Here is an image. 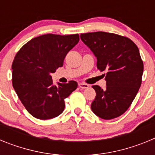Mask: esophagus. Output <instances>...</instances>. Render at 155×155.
I'll use <instances>...</instances> for the list:
<instances>
[{
	"label": "esophagus",
	"instance_id": "esophagus-1",
	"mask_svg": "<svg viewBox=\"0 0 155 155\" xmlns=\"http://www.w3.org/2000/svg\"><path fill=\"white\" fill-rule=\"evenodd\" d=\"M78 86L80 88H81V89H84V88H87V87H89V85L87 84H84V83H80V84H78Z\"/></svg>",
	"mask_w": 155,
	"mask_h": 155
}]
</instances>
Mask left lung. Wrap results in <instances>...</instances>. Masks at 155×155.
<instances>
[{
	"mask_svg": "<svg viewBox=\"0 0 155 155\" xmlns=\"http://www.w3.org/2000/svg\"><path fill=\"white\" fill-rule=\"evenodd\" d=\"M97 57V68L105 71L106 87L93 85L96 96L91 105L94 114L112 120L124 114L141 85L143 64L137 45L126 36L105 31L81 34Z\"/></svg>",
	"mask_w": 155,
	"mask_h": 155,
	"instance_id": "left-lung-1",
	"label": "left lung"
}]
</instances>
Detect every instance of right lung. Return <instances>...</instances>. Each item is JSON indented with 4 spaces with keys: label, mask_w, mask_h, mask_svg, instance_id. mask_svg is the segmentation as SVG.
<instances>
[{
    "label": "right lung",
    "mask_w": 155,
    "mask_h": 155,
    "mask_svg": "<svg viewBox=\"0 0 155 155\" xmlns=\"http://www.w3.org/2000/svg\"><path fill=\"white\" fill-rule=\"evenodd\" d=\"M78 42V34H46L28 41L16 53L12 66V85L35 118L49 120L61 114L64 99L78 87L74 81L53 85L51 74L63 67L66 55Z\"/></svg>",
    "instance_id": "add662e5"
}]
</instances>
